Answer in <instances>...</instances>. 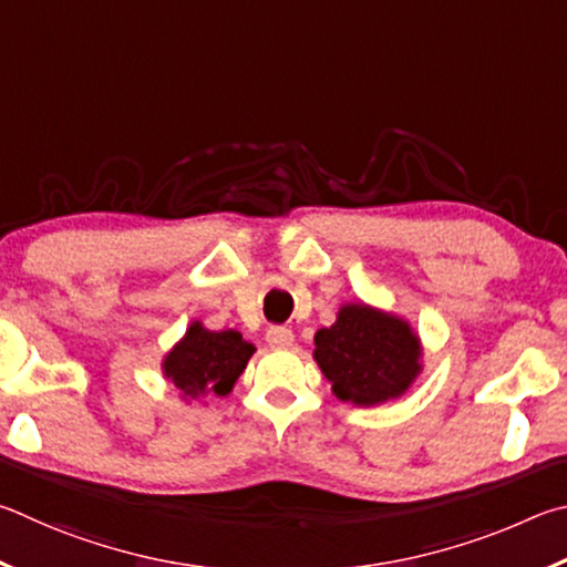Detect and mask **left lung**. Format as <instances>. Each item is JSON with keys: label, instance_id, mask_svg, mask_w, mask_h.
I'll return each instance as SVG.
<instances>
[{"label": "left lung", "instance_id": "left-lung-1", "mask_svg": "<svg viewBox=\"0 0 567 567\" xmlns=\"http://www.w3.org/2000/svg\"><path fill=\"white\" fill-rule=\"evenodd\" d=\"M254 351L238 331H208L202 321H194L184 339L166 353L164 373L188 401L228 395Z\"/></svg>", "mask_w": 567, "mask_h": 567}]
</instances>
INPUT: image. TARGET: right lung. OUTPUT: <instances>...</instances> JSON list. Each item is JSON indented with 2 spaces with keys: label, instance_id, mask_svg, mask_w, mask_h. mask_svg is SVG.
I'll return each instance as SVG.
<instances>
[{
  "label": "right lung",
  "instance_id": "add662e5",
  "mask_svg": "<svg viewBox=\"0 0 567 567\" xmlns=\"http://www.w3.org/2000/svg\"><path fill=\"white\" fill-rule=\"evenodd\" d=\"M313 343V359L333 383V393L355 405L395 399L421 373V343L411 326L365 303L343 306Z\"/></svg>",
  "mask_w": 567,
  "mask_h": 567
}]
</instances>
